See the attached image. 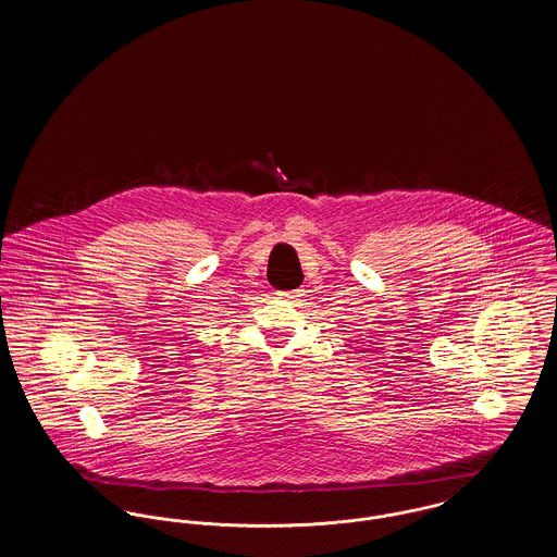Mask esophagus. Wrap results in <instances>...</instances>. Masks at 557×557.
Here are the masks:
<instances>
[{
	"label": "esophagus",
	"mask_w": 557,
	"mask_h": 557,
	"mask_svg": "<svg viewBox=\"0 0 557 557\" xmlns=\"http://www.w3.org/2000/svg\"><path fill=\"white\" fill-rule=\"evenodd\" d=\"M278 296L289 299V301H297L299 297L304 296V289H294V292H278Z\"/></svg>",
	"instance_id": "esophagus-1"
}]
</instances>
